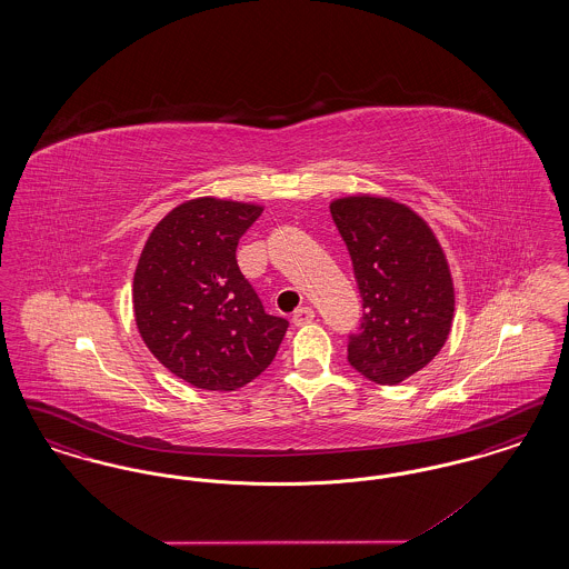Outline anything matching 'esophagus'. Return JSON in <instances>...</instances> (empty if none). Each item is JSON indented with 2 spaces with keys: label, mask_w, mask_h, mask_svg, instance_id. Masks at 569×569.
<instances>
[{
  "label": "esophagus",
  "mask_w": 569,
  "mask_h": 569,
  "mask_svg": "<svg viewBox=\"0 0 569 569\" xmlns=\"http://www.w3.org/2000/svg\"><path fill=\"white\" fill-rule=\"evenodd\" d=\"M313 318H316V311H313L311 307H300V309L295 311L292 322H295V326L311 325V322H313Z\"/></svg>",
  "instance_id": "34e87169"
}]
</instances>
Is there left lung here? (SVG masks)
Instances as JSON below:
<instances>
[{
    "label": "left lung",
    "mask_w": 569,
    "mask_h": 569,
    "mask_svg": "<svg viewBox=\"0 0 569 569\" xmlns=\"http://www.w3.org/2000/svg\"><path fill=\"white\" fill-rule=\"evenodd\" d=\"M330 216L362 298L348 360L376 383H401L427 367L450 335L455 288L443 249L422 217L390 198H339Z\"/></svg>",
    "instance_id": "8db88e82"
}]
</instances>
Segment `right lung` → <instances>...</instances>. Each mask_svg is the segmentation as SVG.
Returning <instances> with one entry per match:
<instances>
[{"instance_id": "obj_1", "label": "right lung", "mask_w": 569, "mask_h": 569, "mask_svg": "<svg viewBox=\"0 0 569 569\" xmlns=\"http://www.w3.org/2000/svg\"><path fill=\"white\" fill-rule=\"evenodd\" d=\"M262 207L196 198L153 228L134 272L138 332L177 378L237 390L274 358L288 320L269 316L237 264V244Z\"/></svg>"}]
</instances>
